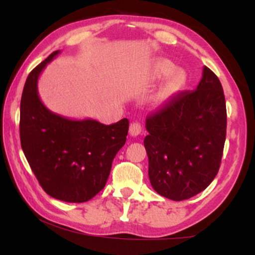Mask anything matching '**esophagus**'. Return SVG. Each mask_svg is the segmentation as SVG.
<instances>
[{"instance_id":"esophagus-1","label":"esophagus","mask_w":255,"mask_h":255,"mask_svg":"<svg viewBox=\"0 0 255 255\" xmlns=\"http://www.w3.org/2000/svg\"><path fill=\"white\" fill-rule=\"evenodd\" d=\"M128 132H130V134L132 135V137H137V135H139L142 132L141 124L137 123V122H134V123H131L130 130H128Z\"/></svg>"}]
</instances>
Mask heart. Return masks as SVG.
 <instances>
[{
    "instance_id": "b5f03b06",
    "label": "heart",
    "mask_w": 255,
    "mask_h": 255,
    "mask_svg": "<svg viewBox=\"0 0 255 255\" xmlns=\"http://www.w3.org/2000/svg\"><path fill=\"white\" fill-rule=\"evenodd\" d=\"M173 68H174L173 65L169 64V62L160 61L155 65V74L159 75V76L168 75L169 73L173 71ZM184 82H186V76H184L183 73L180 72V71L174 72L169 75V78L167 79L165 86H163V92L162 93L165 94V95L175 93L179 89L182 88Z\"/></svg>"
}]
</instances>
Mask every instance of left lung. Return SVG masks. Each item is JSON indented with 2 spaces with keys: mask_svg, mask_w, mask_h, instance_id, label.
I'll return each instance as SVG.
<instances>
[{
  "mask_svg": "<svg viewBox=\"0 0 255 255\" xmlns=\"http://www.w3.org/2000/svg\"><path fill=\"white\" fill-rule=\"evenodd\" d=\"M146 130L153 189L173 201L203 191L217 175L226 137L225 96L215 73L204 66L197 88L146 118Z\"/></svg>",
  "mask_w": 255,
  "mask_h": 255,
  "instance_id": "8db88e82",
  "label": "left lung"
}]
</instances>
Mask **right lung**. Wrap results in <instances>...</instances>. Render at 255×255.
Listing matches in <instances>:
<instances>
[{
	"instance_id": "obj_1",
	"label": "right lung",
	"mask_w": 255,
	"mask_h": 255,
	"mask_svg": "<svg viewBox=\"0 0 255 255\" xmlns=\"http://www.w3.org/2000/svg\"><path fill=\"white\" fill-rule=\"evenodd\" d=\"M59 53L48 55L27 76L20 100V145L45 193L82 203L106 186L115 155L127 141L128 121L104 125L48 110L38 94V79Z\"/></svg>"
}]
</instances>
